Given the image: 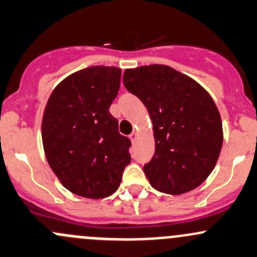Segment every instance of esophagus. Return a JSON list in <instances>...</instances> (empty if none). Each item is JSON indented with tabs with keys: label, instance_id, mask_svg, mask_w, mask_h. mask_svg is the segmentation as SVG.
Here are the masks:
<instances>
[{
	"label": "esophagus",
	"instance_id": "obj_1",
	"mask_svg": "<svg viewBox=\"0 0 257 257\" xmlns=\"http://www.w3.org/2000/svg\"><path fill=\"white\" fill-rule=\"evenodd\" d=\"M137 138H138V133L137 132H133V133L131 134V136H129V139L132 140V143H134L137 140Z\"/></svg>",
	"mask_w": 257,
	"mask_h": 257
}]
</instances>
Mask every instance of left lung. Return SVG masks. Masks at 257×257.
Masks as SVG:
<instances>
[{"label":"left lung","instance_id":"left-lung-1","mask_svg":"<svg viewBox=\"0 0 257 257\" xmlns=\"http://www.w3.org/2000/svg\"><path fill=\"white\" fill-rule=\"evenodd\" d=\"M123 83L153 120L155 154L144 165L150 185L169 194L198 187L214 169L223 144L220 114L209 93L166 65L125 70Z\"/></svg>","mask_w":257,"mask_h":257}]
</instances>
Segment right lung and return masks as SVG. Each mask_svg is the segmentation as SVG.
<instances>
[{
	"instance_id": "obj_1",
	"label": "right lung",
	"mask_w": 257,
	"mask_h": 257,
	"mask_svg": "<svg viewBox=\"0 0 257 257\" xmlns=\"http://www.w3.org/2000/svg\"><path fill=\"white\" fill-rule=\"evenodd\" d=\"M121 70L91 66L61 81L45 107L42 138L54 174L70 192L104 198L119 187L131 163V140L109 113Z\"/></svg>"
}]
</instances>
